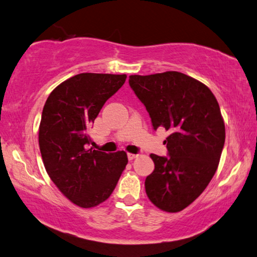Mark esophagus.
I'll use <instances>...</instances> for the list:
<instances>
[{
    "label": "esophagus",
    "mask_w": 257,
    "mask_h": 257,
    "mask_svg": "<svg viewBox=\"0 0 257 257\" xmlns=\"http://www.w3.org/2000/svg\"><path fill=\"white\" fill-rule=\"evenodd\" d=\"M127 155H128V160H129V161H133L134 159H136L137 156H138L137 154H133V153H128Z\"/></svg>",
    "instance_id": "34e87169"
}]
</instances>
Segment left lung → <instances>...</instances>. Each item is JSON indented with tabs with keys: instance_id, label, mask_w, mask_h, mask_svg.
I'll use <instances>...</instances> for the list:
<instances>
[{
	"instance_id": "left-lung-1",
	"label": "left lung",
	"mask_w": 257,
	"mask_h": 257,
	"mask_svg": "<svg viewBox=\"0 0 257 257\" xmlns=\"http://www.w3.org/2000/svg\"><path fill=\"white\" fill-rule=\"evenodd\" d=\"M129 85L150 113L156 130H169L168 158L151 154L147 197L160 210L176 213L190 205L214 176L224 145L219 103L203 82L178 71L129 76Z\"/></svg>"
}]
</instances>
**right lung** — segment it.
I'll use <instances>...</instances> for the list:
<instances>
[{"label":"right lung","mask_w":257,"mask_h":257,"mask_svg":"<svg viewBox=\"0 0 257 257\" xmlns=\"http://www.w3.org/2000/svg\"><path fill=\"white\" fill-rule=\"evenodd\" d=\"M125 75L79 73L61 82L47 97L38 130L43 163L51 180L82 208L105 202L128 163L127 153L87 149L89 127Z\"/></svg>","instance_id":"1"}]
</instances>
